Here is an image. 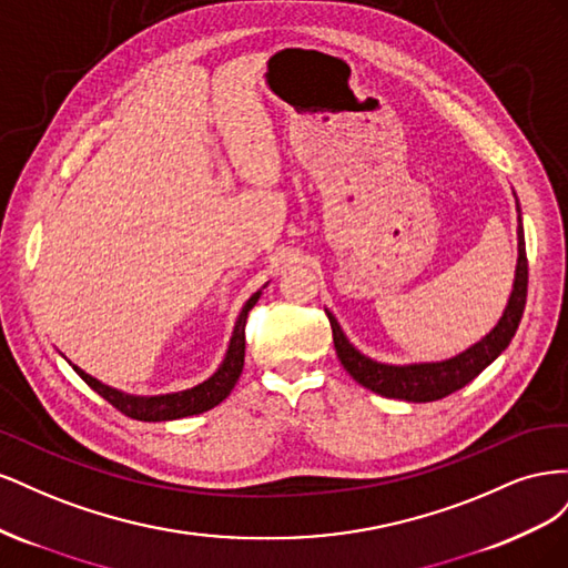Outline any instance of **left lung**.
Returning a JSON list of instances; mask_svg holds the SVG:
<instances>
[{"instance_id": "obj_1", "label": "left lung", "mask_w": 568, "mask_h": 568, "mask_svg": "<svg viewBox=\"0 0 568 568\" xmlns=\"http://www.w3.org/2000/svg\"><path fill=\"white\" fill-rule=\"evenodd\" d=\"M517 196V194H514ZM517 270H514V284L503 317L497 320L493 329L476 341L474 346L462 351L448 359H436V363H409V365H388L376 363V359L359 353L348 336L343 334L338 320L334 313L324 307L326 317L332 324L334 334V348L341 359L343 369H346L353 379L374 393L384 395V398H398L407 403H432L440 400L459 388L474 382L476 376L484 372L497 355L509 346L511 336L517 334L519 322L526 307V291H528V261H526V242H524V225H521V209L517 201Z\"/></svg>"}]
</instances>
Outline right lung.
<instances>
[{"instance_id": "obj_1", "label": "right lung", "mask_w": 568, "mask_h": 568, "mask_svg": "<svg viewBox=\"0 0 568 568\" xmlns=\"http://www.w3.org/2000/svg\"><path fill=\"white\" fill-rule=\"evenodd\" d=\"M263 288H257L255 294L244 303L242 313H239L227 353H225V357H222L220 367L209 376V379L192 386V388L175 390V393H163V395H132V393H123V390H118L113 386L101 384L88 372H82L78 365H71V367L80 374V379L84 384H88L92 390H97L101 395V398L109 400L115 409H120L123 415H128L132 419L173 422V419H182V417L201 415V412H209V409H213L215 405L225 400L227 395L232 393L234 384L239 382V376H242L244 355H246L244 326H246L248 311L257 303V298H261Z\"/></svg>"}]
</instances>
